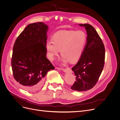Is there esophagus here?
Here are the masks:
<instances>
[{"mask_svg":"<svg viewBox=\"0 0 120 120\" xmlns=\"http://www.w3.org/2000/svg\"><path fill=\"white\" fill-rule=\"evenodd\" d=\"M57 69H58V70H62L64 72H67V71H71V70L70 69V68H65V69H63V68H58V67H56V68Z\"/></svg>","mask_w":120,"mask_h":120,"instance_id":"obj_1","label":"esophagus"}]
</instances>
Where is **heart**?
Masks as SVG:
<instances>
[{
	"mask_svg": "<svg viewBox=\"0 0 120 120\" xmlns=\"http://www.w3.org/2000/svg\"><path fill=\"white\" fill-rule=\"evenodd\" d=\"M86 42L87 35L84 31H60L54 35L52 41L49 40L46 43L48 58L53 61L60 51L63 55L61 61L63 65L69 61L75 62L83 53Z\"/></svg>",
	"mask_w": 120,
	"mask_h": 120,
	"instance_id": "1",
	"label": "heart"
}]
</instances>
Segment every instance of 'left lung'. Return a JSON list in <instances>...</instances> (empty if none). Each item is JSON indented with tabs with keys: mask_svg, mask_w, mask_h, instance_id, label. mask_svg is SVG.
<instances>
[{
	"mask_svg": "<svg viewBox=\"0 0 120 120\" xmlns=\"http://www.w3.org/2000/svg\"><path fill=\"white\" fill-rule=\"evenodd\" d=\"M84 26L87 32V42L85 50L75 66L72 68L76 81L71 87L78 91L93 88L99 78L105 62V49L103 43L96 30L89 24Z\"/></svg>",
	"mask_w": 120,
	"mask_h": 120,
	"instance_id": "1",
	"label": "left lung"
}]
</instances>
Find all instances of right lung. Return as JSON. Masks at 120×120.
Segmentation results:
<instances>
[{"label":"right lung","instance_id":"add662e5","mask_svg":"<svg viewBox=\"0 0 120 120\" xmlns=\"http://www.w3.org/2000/svg\"><path fill=\"white\" fill-rule=\"evenodd\" d=\"M48 26L42 22L27 25L18 36L11 59L13 75L21 87L35 92L43 85L48 71L55 69L46 57Z\"/></svg>","mask_w":120,"mask_h":120}]
</instances>
